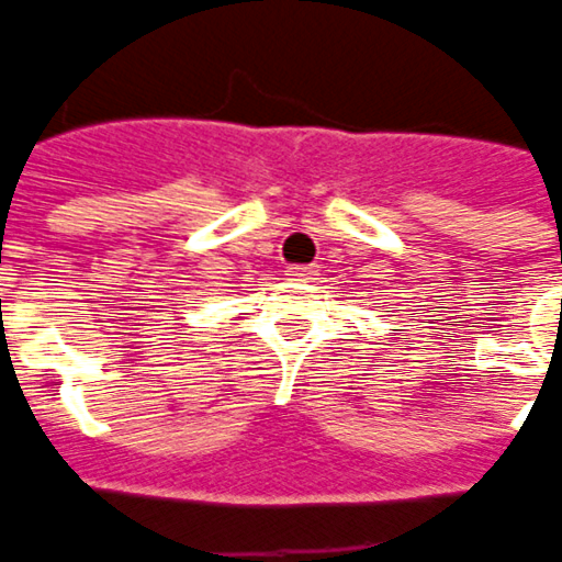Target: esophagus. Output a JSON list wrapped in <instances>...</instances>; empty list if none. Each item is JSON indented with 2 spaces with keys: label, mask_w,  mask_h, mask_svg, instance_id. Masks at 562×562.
Listing matches in <instances>:
<instances>
[{
  "label": "esophagus",
  "mask_w": 562,
  "mask_h": 562,
  "mask_svg": "<svg viewBox=\"0 0 562 562\" xmlns=\"http://www.w3.org/2000/svg\"><path fill=\"white\" fill-rule=\"evenodd\" d=\"M286 276L296 278V281H305V278L314 276V266H290V269H286Z\"/></svg>",
  "instance_id": "esophagus-1"
}]
</instances>
